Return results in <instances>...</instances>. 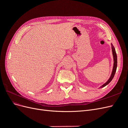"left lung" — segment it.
Returning <instances> with one entry per match:
<instances>
[{"label":"left lung","instance_id":"1","mask_svg":"<svg viewBox=\"0 0 128 128\" xmlns=\"http://www.w3.org/2000/svg\"><path fill=\"white\" fill-rule=\"evenodd\" d=\"M111 48H112V54H113V61H114V63H113V69H112V72L111 73V75L109 79L107 80V82L106 83H104L103 85H102V86H100L99 88H102L104 87L105 86H106L107 84H109L112 80H113V77L115 75V74L116 72V68H117V56H116V51H115V48L114 47V46L112 44V43H111Z\"/></svg>","mask_w":128,"mask_h":128}]
</instances>
